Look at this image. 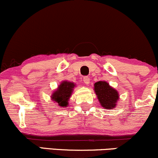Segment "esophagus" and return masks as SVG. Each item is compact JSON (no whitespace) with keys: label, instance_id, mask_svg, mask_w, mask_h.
Listing matches in <instances>:
<instances>
[{"label":"esophagus","instance_id":"esophagus-1","mask_svg":"<svg viewBox=\"0 0 158 158\" xmlns=\"http://www.w3.org/2000/svg\"><path fill=\"white\" fill-rule=\"evenodd\" d=\"M83 82H84L85 85L89 84V82H90V78L88 77H83Z\"/></svg>","mask_w":158,"mask_h":158}]
</instances>
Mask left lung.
<instances>
[{
  "mask_svg": "<svg viewBox=\"0 0 158 158\" xmlns=\"http://www.w3.org/2000/svg\"><path fill=\"white\" fill-rule=\"evenodd\" d=\"M94 90L101 106L107 109L113 108L119 99L118 92L108 85V82L99 81L94 84Z\"/></svg>",
  "mask_w": 158,
  "mask_h": 158,
  "instance_id": "obj_1",
  "label": "left lung"
}]
</instances>
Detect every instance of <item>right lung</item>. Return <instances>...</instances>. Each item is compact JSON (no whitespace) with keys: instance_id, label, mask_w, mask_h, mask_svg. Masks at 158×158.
Listing matches in <instances>:
<instances>
[{"instance_id":"1","label":"right lung","mask_w":158,"mask_h":158,"mask_svg":"<svg viewBox=\"0 0 158 158\" xmlns=\"http://www.w3.org/2000/svg\"><path fill=\"white\" fill-rule=\"evenodd\" d=\"M75 86L73 83L70 81H62L56 91L52 95V100L55 101L61 107H66L68 104V99L71 95Z\"/></svg>"}]
</instances>
